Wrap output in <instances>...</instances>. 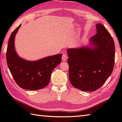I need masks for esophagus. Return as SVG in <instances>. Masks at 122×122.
Wrapping results in <instances>:
<instances>
[{
	"mask_svg": "<svg viewBox=\"0 0 122 122\" xmlns=\"http://www.w3.org/2000/svg\"><path fill=\"white\" fill-rule=\"evenodd\" d=\"M67 58H68V57H67V55L66 54H63V56H62V61H66L67 60Z\"/></svg>",
	"mask_w": 122,
	"mask_h": 122,
	"instance_id": "esophagus-1",
	"label": "esophagus"
}]
</instances>
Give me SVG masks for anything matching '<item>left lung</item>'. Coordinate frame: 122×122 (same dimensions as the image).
<instances>
[{"instance_id":"1","label":"left lung","mask_w":122,"mask_h":122,"mask_svg":"<svg viewBox=\"0 0 122 122\" xmlns=\"http://www.w3.org/2000/svg\"><path fill=\"white\" fill-rule=\"evenodd\" d=\"M96 27L97 34L89 39L88 45L67 50L69 81L82 91L99 88L114 68L113 39L103 25L98 23Z\"/></svg>"}]
</instances>
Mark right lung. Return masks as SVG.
<instances>
[{
  "instance_id": "add662e5",
  "label": "right lung",
  "mask_w": 122,
  "mask_h": 122,
  "mask_svg": "<svg viewBox=\"0 0 122 122\" xmlns=\"http://www.w3.org/2000/svg\"><path fill=\"white\" fill-rule=\"evenodd\" d=\"M20 25L12 32L7 50V62L15 81L25 90H38L48 85L51 73L61 61L62 54L47 56L39 60L30 61L18 55L14 46V40Z\"/></svg>"
}]
</instances>
